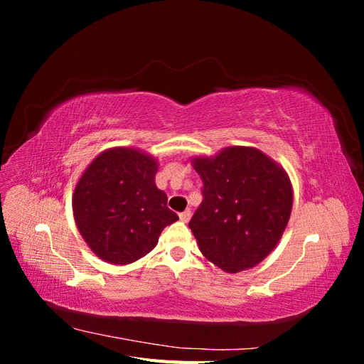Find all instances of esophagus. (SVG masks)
I'll return each instance as SVG.
<instances>
[{
    "mask_svg": "<svg viewBox=\"0 0 364 364\" xmlns=\"http://www.w3.org/2000/svg\"><path fill=\"white\" fill-rule=\"evenodd\" d=\"M179 218H181V222L188 223L190 218H191V209H186V211L181 213V214H179Z\"/></svg>",
    "mask_w": 364,
    "mask_h": 364,
    "instance_id": "1",
    "label": "esophagus"
}]
</instances>
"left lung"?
Wrapping results in <instances>:
<instances>
[{"instance_id":"left-lung-1","label":"left lung","mask_w":364,"mask_h":364,"mask_svg":"<svg viewBox=\"0 0 364 364\" xmlns=\"http://www.w3.org/2000/svg\"><path fill=\"white\" fill-rule=\"evenodd\" d=\"M203 202L190 229L206 259L226 273L258 266L289 225L293 186L281 165L255 147L230 146L194 156Z\"/></svg>"}]
</instances>
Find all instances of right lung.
Masks as SVG:
<instances>
[{
	"mask_svg": "<svg viewBox=\"0 0 364 364\" xmlns=\"http://www.w3.org/2000/svg\"><path fill=\"white\" fill-rule=\"evenodd\" d=\"M159 162L136 147H112L97 155L75 183L77 229L105 262L126 266L158 245L165 226L179 217L155 183Z\"/></svg>",
	"mask_w": 364,
	"mask_h": 364,
	"instance_id": "obj_1",
	"label": "right lung"
}]
</instances>
